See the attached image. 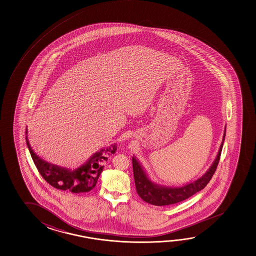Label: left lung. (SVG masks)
I'll return each instance as SVG.
<instances>
[{
	"mask_svg": "<svg viewBox=\"0 0 256 256\" xmlns=\"http://www.w3.org/2000/svg\"><path fill=\"white\" fill-rule=\"evenodd\" d=\"M224 128L222 144L220 145L218 154L214 158V162L210 166L204 175L195 182H190L182 186H160L157 183L150 180L148 174L146 173L144 167L140 165L138 160L132 157V168H134V176L135 186L140 198L142 200L154 206H168V204H176L183 200L188 198L196 192L202 190L204 186L208 184L210 180L213 177L216 167L218 165L220 155L223 148L224 137H226Z\"/></svg>",
	"mask_w": 256,
	"mask_h": 256,
	"instance_id": "left-lung-1",
	"label": "left lung"
}]
</instances>
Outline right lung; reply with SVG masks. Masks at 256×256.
Instances as JSON below:
<instances>
[{
	"mask_svg": "<svg viewBox=\"0 0 256 256\" xmlns=\"http://www.w3.org/2000/svg\"><path fill=\"white\" fill-rule=\"evenodd\" d=\"M27 132H28L26 130V134ZM26 142L34 164L43 178L58 190L78 194L89 192L93 190L104 168V162H106L108 155L114 154L117 149L116 144L102 148L94 154L82 166L72 170L70 168L46 162L40 158L33 152L27 136Z\"/></svg>",
	"mask_w": 256,
	"mask_h": 256,
	"instance_id": "right-lung-1",
	"label": "right lung"
}]
</instances>
